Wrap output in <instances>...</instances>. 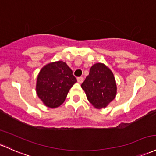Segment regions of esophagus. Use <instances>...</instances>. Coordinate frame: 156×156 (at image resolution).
<instances>
[{"instance_id":"34e87169","label":"esophagus","mask_w":156,"mask_h":156,"mask_svg":"<svg viewBox=\"0 0 156 156\" xmlns=\"http://www.w3.org/2000/svg\"><path fill=\"white\" fill-rule=\"evenodd\" d=\"M77 81H78V82L79 83H81L83 81V77H79V78H77Z\"/></svg>"}]
</instances>
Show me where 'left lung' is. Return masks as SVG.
<instances>
[{
    "instance_id": "8db88e82",
    "label": "left lung",
    "mask_w": 156,
    "mask_h": 156,
    "mask_svg": "<svg viewBox=\"0 0 156 156\" xmlns=\"http://www.w3.org/2000/svg\"><path fill=\"white\" fill-rule=\"evenodd\" d=\"M81 88L84 90L89 101L96 109L107 107L117 94L113 73L103 63L92 65Z\"/></svg>"
}]
</instances>
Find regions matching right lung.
Segmentation results:
<instances>
[{
	"mask_svg": "<svg viewBox=\"0 0 156 156\" xmlns=\"http://www.w3.org/2000/svg\"><path fill=\"white\" fill-rule=\"evenodd\" d=\"M76 82L66 63L54 61L46 64L39 72L36 93L46 107L57 108L64 103L69 90Z\"/></svg>",
	"mask_w": 156,
	"mask_h": 156,
	"instance_id": "1",
	"label": "right lung"
}]
</instances>
